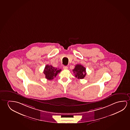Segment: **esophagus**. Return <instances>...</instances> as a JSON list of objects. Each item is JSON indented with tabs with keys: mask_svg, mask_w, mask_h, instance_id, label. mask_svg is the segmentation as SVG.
I'll return each instance as SVG.
<instances>
[{
	"mask_svg": "<svg viewBox=\"0 0 130 130\" xmlns=\"http://www.w3.org/2000/svg\"><path fill=\"white\" fill-rule=\"evenodd\" d=\"M63 69H64V70H67L68 69V67L67 66H63Z\"/></svg>",
	"mask_w": 130,
	"mask_h": 130,
	"instance_id": "34e87169",
	"label": "esophagus"
}]
</instances>
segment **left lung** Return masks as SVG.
I'll return each instance as SVG.
<instances>
[{
	"label": "left lung",
	"mask_w": 130,
	"mask_h": 130,
	"mask_svg": "<svg viewBox=\"0 0 130 130\" xmlns=\"http://www.w3.org/2000/svg\"><path fill=\"white\" fill-rule=\"evenodd\" d=\"M75 76L78 79H82L86 75V69L80 64L76 65L73 70Z\"/></svg>",
	"instance_id": "left-lung-1"
}]
</instances>
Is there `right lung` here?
I'll list each match as a JSON object with an SVG mask.
<instances>
[{
  "mask_svg": "<svg viewBox=\"0 0 130 130\" xmlns=\"http://www.w3.org/2000/svg\"><path fill=\"white\" fill-rule=\"evenodd\" d=\"M61 71V69L54 68L51 65H46L43 72L45 75V78L47 79L52 80L55 77L57 74L60 73Z\"/></svg>",
  "mask_w": 130,
  "mask_h": 130,
  "instance_id": "add662e5",
  "label": "right lung"
}]
</instances>
